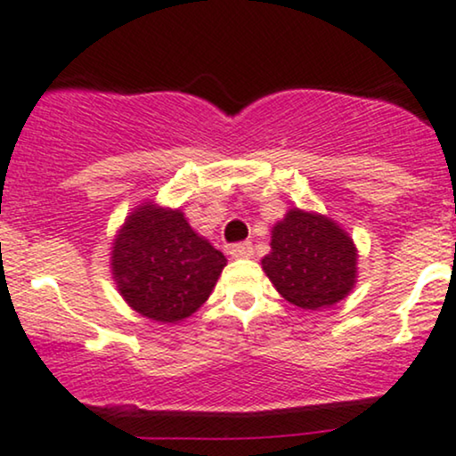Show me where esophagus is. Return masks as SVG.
I'll list each match as a JSON object with an SVG mask.
<instances>
[{
	"mask_svg": "<svg viewBox=\"0 0 456 456\" xmlns=\"http://www.w3.org/2000/svg\"><path fill=\"white\" fill-rule=\"evenodd\" d=\"M230 254H232V258H252V256H254V245L249 243V241L234 243L232 249H230Z\"/></svg>",
	"mask_w": 456,
	"mask_h": 456,
	"instance_id": "esophagus-1",
	"label": "esophagus"
}]
</instances>
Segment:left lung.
I'll use <instances>...</instances> for the list:
<instances>
[{"label": "left lung", "mask_w": 456, "mask_h": 456, "mask_svg": "<svg viewBox=\"0 0 456 456\" xmlns=\"http://www.w3.org/2000/svg\"><path fill=\"white\" fill-rule=\"evenodd\" d=\"M263 269L290 304L304 310L330 308L355 286L357 249L330 217L290 208L271 230Z\"/></svg>", "instance_id": "left-lung-1"}]
</instances>
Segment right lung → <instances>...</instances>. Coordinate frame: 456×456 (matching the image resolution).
Masks as SVG:
<instances>
[{
	"instance_id": "obj_1",
	"label": "right lung",
	"mask_w": 456,
	"mask_h": 456,
	"mask_svg": "<svg viewBox=\"0 0 456 456\" xmlns=\"http://www.w3.org/2000/svg\"><path fill=\"white\" fill-rule=\"evenodd\" d=\"M226 256L193 232L178 208L144 202L125 219L111 248V273L122 299L157 323H178L217 284Z\"/></svg>"
}]
</instances>
